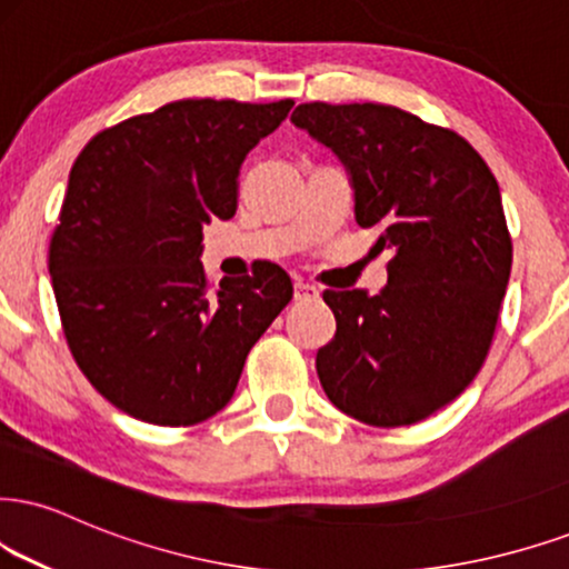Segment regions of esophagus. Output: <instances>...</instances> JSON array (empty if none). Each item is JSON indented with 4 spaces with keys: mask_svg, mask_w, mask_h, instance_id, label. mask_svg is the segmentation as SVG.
Segmentation results:
<instances>
[{
    "mask_svg": "<svg viewBox=\"0 0 569 569\" xmlns=\"http://www.w3.org/2000/svg\"><path fill=\"white\" fill-rule=\"evenodd\" d=\"M319 290L308 282H296V300H317Z\"/></svg>",
    "mask_w": 569,
    "mask_h": 569,
    "instance_id": "34e87169",
    "label": "esophagus"
}]
</instances>
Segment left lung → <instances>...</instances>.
Returning <instances> with one entry per match:
<instances>
[{
  "label": "left lung",
  "mask_w": 569,
  "mask_h": 569,
  "mask_svg": "<svg viewBox=\"0 0 569 569\" xmlns=\"http://www.w3.org/2000/svg\"><path fill=\"white\" fill-rule=\"evenodd\" d=\"M346 168L359 227L390 250L388 284L325 292L338 332L317 371L342 413L401 427L475 380L509 284L499 181L467 139L377 102L298 104L290 118Z\"/></svg>",
  "instance_id": "8db88e82"
}]
</instances>
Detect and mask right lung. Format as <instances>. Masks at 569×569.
Instances as JSON below:
<instances>
[{
	"label": "right lung",
	"mask_w": 569,
	"mask_h": 569,
	"mask_svg": "<svg viewBox=\"0 0 569 569\" xmlns=\"http://www.w3.org/2000/svg\"><path fill=\"white\" fill-rule=\"evenodd\" d=\"M292 100H179L104 129L68 177L49 244L62 329L87 380L116 409L160 427L213 417L292 282L277 263L210 296L202 227L237 210L248 152Z\"/></svg>",
	"instance_id": "obj_1"
}]
</instances>
